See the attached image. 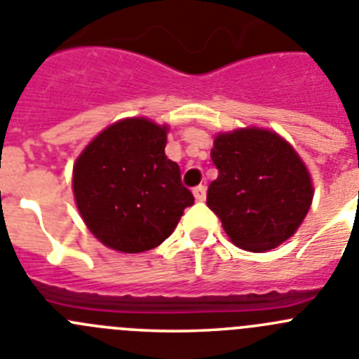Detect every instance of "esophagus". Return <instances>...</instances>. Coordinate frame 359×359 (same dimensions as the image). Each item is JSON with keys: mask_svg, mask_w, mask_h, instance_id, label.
Returning <instances> with one entry per match:
<instances>
[{"mask_svg": "<svg viewBox=\"0 0 359 359\" xmlns=\"http://www.w3.org/2000/svg\"><path fill=\"white\" fill-rule=\"evenodd\" d=\"M193 195H195L196 202H203V200H205V196H207V187L200 184V186H196L195 189H193Z\"/></svg>", "mask_w": 359, "mask_h": 359, "instance_id": "34e87169", "label": "esophagus"}]
</instances>
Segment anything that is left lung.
<instances>
[{
	"label": "left lung",
	"instance_id": "obj_1",
	"mask_svg": "<svg viewBox=\"0 0 359 359\" xmlns=\"http://www.w3.org/2000/svg\"><path fill=\"white\" fill-rule=\"evenodd\" d=\"M210 157L217 179L207 191V205L236 246L260 253L296 233L313 187L306 166L285 140L257 127L221 133Z\"/></svg>",
	"mask_w": 359,
	"mask_h": 359
}]
</instances>
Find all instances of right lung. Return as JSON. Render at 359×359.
<instances>
[{"label":"right lung","mask_w":359,"mask_h":359,"mask_svg":"<svg viewBox=\"0 0 359 359\" xmlns=\"http://www.w3.org/2000/svg\"><path fill=\"white\" fill-rule=\"evenodd\" d=\"M168 127L126 118L104 129L74 164L72 187L90 232L111 250L142 253L175 230L195 196L166 157Z\"/></svg>","instance_id":"add662e5"}]
</instances>
